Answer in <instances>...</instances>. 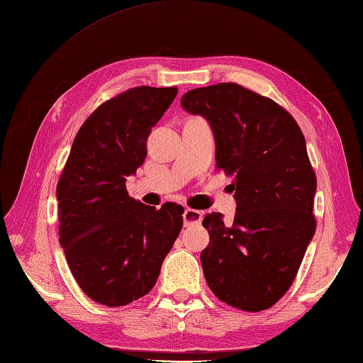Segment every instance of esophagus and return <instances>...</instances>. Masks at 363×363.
Here are the masks:
<instances>
[{
    "mask_svg": "<svg viewBox=\"0 0 363 363\" xmlns=\"http://www.w3.org/2000/svg\"><path fill=\"white\" fill-rule=\"evenodd\" d=\"M184 225L190 226V225H198L203 220V212L201 211H195V209H186L184 211Z\"/></svg>",
    "mask_w": 363,
    "mask_h": 363,
    "instance_id": "34e87169",
    "label": "esophagus"
}]
</instances>
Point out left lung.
<instances>
[{
    "label": "left lung",
    "instance_id": "obj_1",
    "mask_svg": "<svg viewBox=\"0 0 363 363\" xmlns=\"http://www.w3.org/2000/svg\"><path fill=\"white\" fill-rule=\"evenodd\" d=\"M181 106L209 123L217 167L234 177L233 223L217 212L203 220L206 282L223 303L265 311L290 289L315 234L317 177L304 135L273 99L234 82L190 90Z\"/></svg>",
    "mask_w": 363,
    "mask_h": 363
}]
</instances>
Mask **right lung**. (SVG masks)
I'll use <instances>...</instances> for the list:
<instances>
[{
	"label": "right lung",
	"instance_id": "1",
	"mask_svg": "<svg viewBox=\"0 0 363 363\" xmlns=\"http://www.w3.org/2000/svg\"><path fill=\"white\" fill-rule=\"evenodd\" d=\"M176 95V87L143 86L99 106L76 134L60 174L59 242L76 282L99 304L145 296L182 229V206L157 211L126 190V177L145 162L151 128Z\"/></svg>",
	"mask_w": 363,
	"mask_h": 363
}]
</instances>
